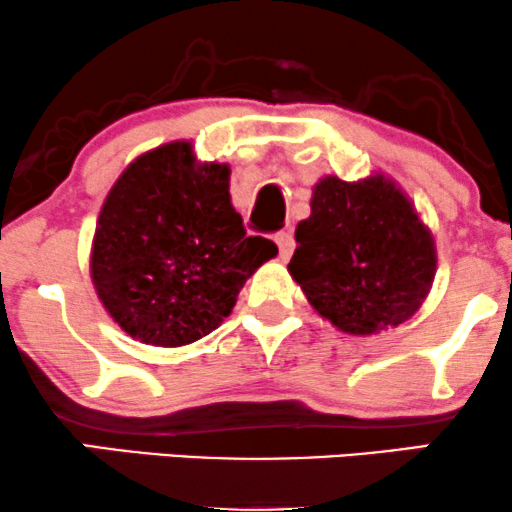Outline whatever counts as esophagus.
<instances>
[{
    "label": "esophagus",
    "mask_w": 512,
    "mask_h": 512,
    "mask_svg": "<svg viewBox=\"0 0 512 512\" xmlns=\"http://www.w3.org/2000/svg\"><path fill=\"white\" fill-rule=\"evenodd\" d=\"M276 240V245H279V257H281V260H289V257L293 255V245H296V243H293V236H291V233H279V236H276L274 238Z\"/></svg>",
    "instance_id": "1"
}]
</instances>
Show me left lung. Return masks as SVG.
<instances>
[{"mask_svg":"<svg viewBox=\"0 0 512 512\" xmlns=\"http://www.w3.org/2000/svg\"><path fill=\"white\" fill-rule=\"evenodd\" d=\"M436 264V240L395 180L325 175L296 226L289 274L339 332L370 337L424 305Z\"/></svg>","mask_w":512,"mask_h":512,"instance_id":"obj_1","label":"left lung"}]
</instances>
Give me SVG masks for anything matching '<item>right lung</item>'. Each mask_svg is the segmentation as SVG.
<instances>
[{"label":"right lung","instance_id":"right-lung-1","mask_svg":"<svg viewBox=\"0 0 512 512\" xmlns=\"http://www.w3.org/2000/svg\"><path fill=\"white\" fill-rule=\"evenodd\" d=\"M228 163L197 161L187 139L134 158L110 187L91 245V281L122 332L185 346L231 315L245 281L276 257L231 204Z\"/></svg>","mask_w":512,"mask_h":512}]
</instances>
